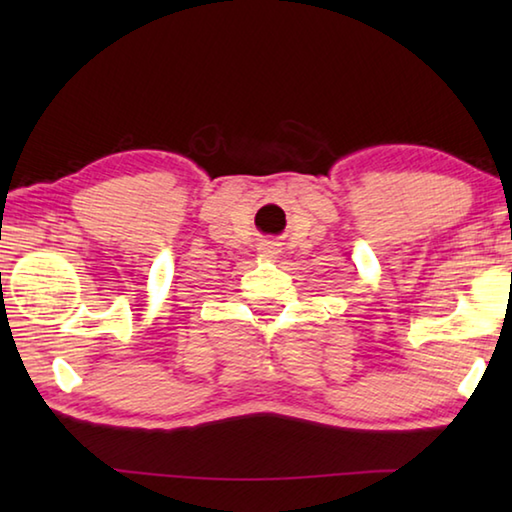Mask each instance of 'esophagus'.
Masks as SVG:
<instances>
[{"instance_id": "34e87169", "label": "esophagus", "mask_w": 512, "mask_h": 512, "mask_svg": "<svg viewBox=\"0 0 512 512\" xmlns=\"http://www.w3.org/2000/svg\"><path fill=\"white\" fill-rule=\"evenodd\" d=\"M259 253H262V257H266V259H275L277 253H280V244L268 239V241H264V244H259Z\"/></svg>"}]
</instances>
